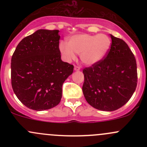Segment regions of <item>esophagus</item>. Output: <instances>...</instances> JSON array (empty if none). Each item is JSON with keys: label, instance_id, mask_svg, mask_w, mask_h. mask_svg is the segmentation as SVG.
Listing matches in <instances>:
<instances>
[{"label": "esophagus", "instance_id": "esophagus-1", "mask_svg": "<svg viewBox=\"0 0 147 147\" xmlns=\"http://www.w3.org/2000/svg\"><path fill=\"white\" fill-rule=\"evenodd\" d=\"M74 69H75V71H79L80 69V67L78 66H75V67H74Z\"/></svg>", "mask_w": 147, "mask_h": 147}]
</instances>
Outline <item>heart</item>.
Here are the masks:
<instances>
[{"label":"heart","instance_id":"obj_1","mask_svg":"<svg viewBox=\"0 0 147 147\" xmlns=\"http://www.w3.org/2000/svg\"><path fill=\"white\" fill-rule=\"evenodd\" d=\"M111 42L109 36L105 34L88 35L79 34L70 37L67 44L62 42L59 50L67 62L76 58L80 55L81 61L87 65H93L103 60L110 50Z\"/></svg>","mask_w":147,"mask_h":147}]
</instances>
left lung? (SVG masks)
<instances>
[{"instance_id":"1","label":"left lung","mask_w":147,"mask_h":147,"mask_svg":"<svg viewBox=\"0 0 147 147\" xmlns=\"http://www.w3.org/2000/svg\"><path fill=\"white\" fill-rule=\"evenodd\" d=\"M112 45L105 59L84 68L82 92L92 107L106 112L124 106L134 94L137 84V63L123 40L110 35Z\"/></svg>"}]
</instances>
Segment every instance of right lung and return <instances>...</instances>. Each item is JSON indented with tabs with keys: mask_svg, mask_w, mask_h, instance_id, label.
<instances>
[{
	"mask_svg": "<svg viewBox=\"0 0 147 147\" xmlns=\"http://www.w3.org/2000/svg\"><path fill=\"white\" fill-rule=\"evenodd\" d=\"M58 30L40 29L23 38L11 59V84L29 109L43 111L60 103L62 87L73 65L61 60Z\"/></svg>",
	"mask_w": 147,
	"mask_h": 147,
	"instance_id": "1",
	"label": "right lung"
}]
</instances>
